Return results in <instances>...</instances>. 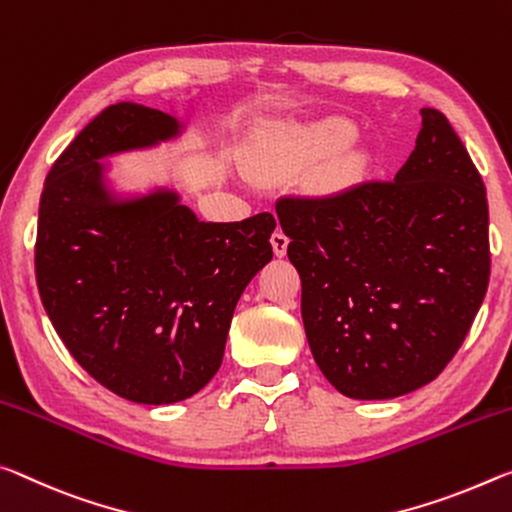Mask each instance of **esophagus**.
<instances>
[{
	"instance_id": "obj_1",
	"label": "esophagus",
	"mask_w": 512,
	"mask_h": 512,
	"mask_svg": "<svg viewBox=\"0 0 512 512\" xmlns=\"http://www.w3.org/2000/svg\"><path fill=\"white\" fill-rule=\"evenodd\" d=\"M270 242H272V249H274V256L276 258H283L286 256V251H288V236L283 231H274L272 233V238H270Z\"/></svg>"
}]
</instances>
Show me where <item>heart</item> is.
I'll use <instances>...</instances> for the list:
<instances>
[{
	"mask_svg": "<svg viewBox=\"0 0 512 512\" xmlns=\"http://www.w3.org/2000/svg\"><path fill=\"white\" fill-rule=\"evenodd\" d=\"M354 122L329 117L313 124H283L258 142L254 165L267 177L297 172L347 149L356 140Z\"/></svg>",
	"mask_w": 512,
	"mask_h": 512,
	"instance_id": "1",
	"label": "heart"
}]
</instances>
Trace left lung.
Returning a JSON list of instances; mask_svg holds the SVG:
<instances>
[{
	"label": "left lung",
	"mask_w": 512,
	"mask_h": 512,
	"mask_svg": "<svg viewBox=\"0 0 512 512\" xmlns=\"http://www.w3.org/2000/svg\"><path fill=\"white\" fill-rule=\"evenodd\" d=\"M322 374L351 399L431 383L463 345L490 281L488 199L445 115L422 108L392 181L276 201Z\"/></svg>",
	"instance_id": "8db88e82"
}]
</instances>
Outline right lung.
I'll list each match as a JSON object with an SVG mask.
<instances>
[{"label": "right lung", "mask_w": 512, "mask_h": 512, "mask_svg": "<svg viewBox=\"0 0 512 512\" xmlns=\"http://www.w3.org/2000/svg\"><path fill=\"white\" fill-rule=\"evenodd\" d=\"M186 122L117 102L47 174L36 279L58 338L92 379L136 404H177L220 370L236 304L272 261V213L201 222L174 188L117 190L115 154L183 136Z\"/></svg>", "instance_id": "1"}]
</instances>
